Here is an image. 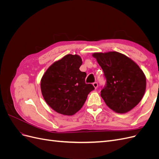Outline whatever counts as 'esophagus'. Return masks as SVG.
Instances as JSON below:
<instances>
[{
  "instance_id": "34e87169",
  "label": "esophagus",
  "mask_w": 159,
  "mask_h": 159,
  "mask_svg": "<svg viewBox=\"0 0 159 159\" xmlns=\"http://www.w3.org/2000/svg\"><path fill=\"white\" fill-rule=\"evenodd\" d=\"M93 85L94 86V88H95V89H97L98 88V82H94V83H93Z\"/></svg>"
}]
</instances>
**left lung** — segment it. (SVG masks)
Returning <instances> with one entry per match:
<instances>
[{
	"label": "left lung",
	"mask_w": 159,
	"mask_h": 159,
	"mask_svg": "<svg viewBox=\"0 0 159 159\" xmlns=\"http://www.w3.org/2000/svg\"><path fill=\"white\" fill-rule=\"evenodd\" d=\"M93 56L104 72L106 83L101 96L107 106L119 113L129 111L141 102L146 88L143 71L121 53H94Z\"/></svg>",
	"instance_id": "left-lung-1"
}]
</instances>
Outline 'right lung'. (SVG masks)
<instances>
[{"mask_svg": "<svg viewBox=\"0 0 159 159\" xmlns=\"http://www.w3.org/2000/svg\"><path fill=\"white\" fill-rule=\"evenodd\" d=\"M82 60L68 54L54 62L41 80L43 97L56 112L72 115L82 107L90 91L95 88L85 83L86 73L80 70Z\"/></svg>", "mask_w": 159, "mask_h": 159, "instance_id": "right-lung-1", "label": "right lung"}]
</instances>
